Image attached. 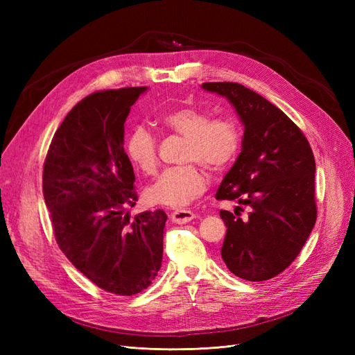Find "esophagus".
<instances>
[{"mask_svg": "<svg viewBox=\"0 0 355 355\" xmlns=\"http://www.w3.org/2000/svg\"><path fill=\"white\" fill-rule=\"evenodd\" d=\"M170 218H171V222L180 225V223H187V222H191L192 219H196L197 214L191 210L179 209V210H175L173 213H171Z\"/></svg>", "mask_w": 355, "mask_h": 355, "instance_id": "esophagus-1", "label": "esophagus"}]
</instances>
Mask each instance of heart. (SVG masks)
Returning a JSON list of instances; mask_svg holds the SVG:
<instances>
[{"mask_svg":"<svg viewBox=\"0 0 355 355\" xmlns=\"http://www.w3.org/2000/svg\"><path fill=\"white\" fill-rule=\"evenodd\" d=\"M167 130L187 137L184 161H196L210 170H222L237 155L240 130L234 121L219 118L211 120L209 112L182 106L161 116ZM157 137L144 125H136L128 133L125 153L132 163L144 173H154L158 164ZM207 187V176L197 164L166 168L146 188V197L154 204L184 207Z\"/></svg>","mask_w":355,"mask_h":355,"instance_id":"obj_1","label":"heart"}]
</instances>
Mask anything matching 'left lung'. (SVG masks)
Listing matches in <instances>:
<instances>
[{"instance_id":"left-lung-1","label":"left lung","mask_w":355,"mask_h":355,"mask_svg":"<svg viewBox=\"0 0 355 355\" xmlns=\"http://www.w3.org/2000/svg\"><path fill=\"white\" fill-rule=\"evenodd\" d=\"M201 89L227 98L244 127L241 153L216 200H237L250 211L243 220L220 210L227 225L222 259L243 280H270L296 259L315 225L313 151L297 125L256 92L237 83Z\"/></svg>"}]
</instances>
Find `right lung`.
<instances>
[{
    "label": "right lung",
    "mask_w": 355,
    "mask_h": 355,
    "mask_svg": "<svg viewBox=\"0 0 355 355\" xmlns=\"http://www.w3.org/2000/svg\"><path fill=\"white\" fill-rule=\"evenodd\" d=\"M148 87L93 93L71 110L53 136L42 194L60 250L110 293L132 296L157 277L167 214L130 219L133 166L124 153V123Z\"/></svg>",
    "instance_id": "1"
}]
</instances>
